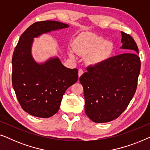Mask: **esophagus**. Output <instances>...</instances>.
<instances>
[{"label":"esophagus","mask_w":150,"mask_h":150,"mask_svg":"<svg viewBox=\"0 0 150 150\" xmlns=\"http://www.w3.org/2000/svg\"><path fill=\"white\" fill-rule=\"evenodd\" d=\"M83 73H84L83 69H79V77L83 75Z\"/></svg>","instance_id":"esophagus-1"}]
</instances>
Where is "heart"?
Wrapping results in <instances>:
<instances>
[{"label": "heart", "instance_id": "1", "mask_svg": "<svg viewBox=\"0 0 150 150\" xmlns=\"http://www.w3.org/2000/svg\"><path fill=\"white\" fill-rule=\"evenodd\" d=\"M74 49L79 55H90L89 61L93 64L102 63L111 56L114 50L112 42L96 34L86 33L78 37L74 44ZM70 56L74 57L72 52Z\"/></svg>", "mask_w": 150, "mask_h": 150}]
</instances>
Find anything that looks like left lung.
<instances>
[{"label": "left lung", "mask_w": 150, "mask_h": 150, "mask_svg": "<svg viewBox=\"0 0 150 150\" xmlns=\"http://www.w3.org/2000/svg\"><path fill=\"white\" fill-rule=\"evenodd\" d=\"M126 52L89 66L80 77L85 100V113L96 123L119 117L136 92L141 69L137 45L129 34L121 31Z\"/></svg>", "instance_id": "obj_1"}]
</instances>
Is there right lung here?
<instances>
[{
    "instance_id": "1",
    "label": "right lung",
    "mask_w": 150,
    "mask_h": 150,
    "mask_svg": "<svg viewBox=\"0 0 150 150\" xmlns=\"http://www.w3.org/2000/svg\"><path fill=\"white\" fill-rule=\"evenodd\" d=\"M68 26L53 20L35 22L22 33L14 50L12 85L22 109L33 116L48 118L57 113L66 89L78 81L77 69L67 68L58 58L38 64L30 53L33 38Z\"/></svg>"
}]
</instances>
